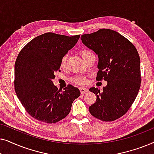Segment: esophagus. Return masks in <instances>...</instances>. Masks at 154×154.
<instances>
[{
  "label": "esophagus",
  "mask_w": 154,
  "mask_h": 154,
  "mask_svg": "<svg viewBox=\"0 0 154 154\" xmlns=\"http://www.w3.org/2000/svg\"><path fill=\"white\" fill-rule=\"evenodd\" d=\"M80 91H81V93L82 94H84L87 93V92H88V88L81 87V88H80Z\"/></svg>",
  "instance_id": "obj_1"
}]
</instances>
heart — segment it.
<instances>
[{
    "mask_svg": "<svg viewBox=\"0 0 154 154\" xmlns=\"http://www.w3.org/2000/svg\"><path fill=\"white\" fill-rule=\"evenodd\" d=\"M91 53L89 50H83L81 52V54L82 56V57H84L87 55V54ZM66 61H67V55H64L61 60V63H60V66L62 68H64L66 66ZM72 81L75 83L76 84H79V85H85L86 83V79L84 77H76L74 78V79H72Z\"/></svg>",
    "mask_w": 154,
    "mask_h": 154,
    "instance_id": "b5f03b06",
    "label": "heart"
}]
</instances>
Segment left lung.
<instances>
[{
	"label": "left lung",
	"instance_id": "left-lung-1",
	"mask_svg": "<svg viewBox=\"0 0 154 154\" xmlns=\"http://www.w3.org/2000/svg\"><path fill=\"white\" fill-rule=\"evenodd\" d=\"M86 47L98 56L97 80L107 85L90 88L97 96L90 113L103 121H115L130 108L137 95L141 83L140 58L135 47L116 31L102 29L81 35Z\"/></svg>",
	"mask_w": 154,
	"mask_h": 154
}]
</instances>
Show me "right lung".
<instances>
[{"label": "right lung", "mask_w": 154, "mask_h": 154, "mask_svg": "<svg viewBox=\"0 0 154 154\" xmlns=\"http://www.w3.org/2000/svg\"><path fill=\"white\" fill-rule=\"evenodd\" d=\"M73 36L46 33L35 37L21 50L14 64V90L26 111L34 119L55 123L70 112L79 89L69 85L61 92L54 85L61 60L79 41Z\"/></svg>", "instance_id": "1"}]
</instances>
